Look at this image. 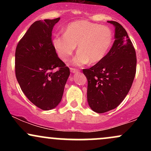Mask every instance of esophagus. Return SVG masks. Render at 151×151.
<instances>
[{
  "label": "esophagus",
  "mask_w": 151,
  "mask_h": 151,
  "mask_svg": "<svg viewBox=\"0 0 151 151\" xmlns=\"http://www.w3.org/2000/svg\"><path fill=\"white\" fill-rule=\"evenodd\" d=\"M70 71L72 72V73H75V72H79V70H77V69H74V68H70Z\"/></svg>",
  "instance_id": "esophagus-1"
}]
</instances>
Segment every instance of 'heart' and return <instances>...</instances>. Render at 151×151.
I'll use <instances>...</instances> for the list:
<instances>
[{
  "label": "heart",
  "instance_id": "1",
  "mask_svg": "<svg viewBox=\"0 0 151 151\" xmlns=\"http://www.w3.org/2000/svg\"><path fill=\"white\" fill-rule=\"evenodd\" d=\"M113 42V33L109 27L77 20L66 27L64 35L53 37L52 45L63 62L68 61L77 46V53L72 60L73 65L84 66L101 62Z\"/></svg>",
  "mask_w": 151,
  "mask_h": 151
}]
</instances>
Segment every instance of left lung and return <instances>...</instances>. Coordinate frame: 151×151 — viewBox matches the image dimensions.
Returning a JSON list of instances; mask_svg holds the SVG:
<instances>
[{"label": "left lung", "instance_id": "1", "mask_svg": "<svg viewBox=\"0 0 151 151\" xmlns=\"http://www.w3.org/2000/svg\"><path fill=\"white\" fill-rule=\"evenodd\" d=\"M108 22L115 27L113 45L101 62L83 70L88 81V104L99 114L116 108L123 101L136 71V51L126 30L119 22Z\"/></svg>", "mask_w": 151, "mask_h": 151}]
</instances>
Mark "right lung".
<instances>
[{"label":"right lung","instance_id":"obj_1","mask_svg":"<svg viewBox=\"0 0 151 151\" xmlns=\"http://www.w3.org/2000/svg\"><path fill=\"white\" fill-rule=\"evenodd\" d=\"M60 18L32 24L15 50V75L22 92L42 110L55 109L61 101L70 69L58 58L52 42L54 26ZM56 67L60 70L55 73Z\"/></svg>","mask_w":151,"mask_h":151}]
</instances>
